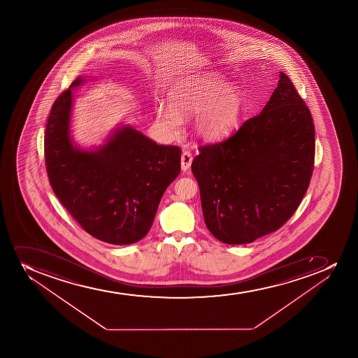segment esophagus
<instances>
[{"instance_id":"esophagus-1","label":"esophagus","mask_w":358,"mask_h":358,"mask_svg":"<svg viewBox=\"0 0 358 358\" xmlns=\"http://www.w3.org/2000/svg\"><path fill=\"white\" fill-rule=\"evenodd\" d=\"M192 162V154L188 150H185V152H182L181 156V168L183 171H187V170L190 168Z\"/></svg>"}]
</instances>
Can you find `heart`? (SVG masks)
I'll use <instances>...</instances> for the list:
<instances>
[{
  "instance_id": "heart-1",
  "label": "heart",
  "mask_w": 358,
  "mask_h": 358,
  "mask_svg": "<svg viewBox=\"0 0 358 358\" xmlns=\"http://www.w3.org/2000/svg\"><path fill=\"white\" fill-rule=\"evenodd\" d=\"M169 106L159 105L156 115L162 124L176 128L180 117H196L199 138L215 141L225 138L237 128L244 115V93L220 76H196L177 82L168 92Z\"/></svg>"
}]
</instances>
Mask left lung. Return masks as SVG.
I'll return each instance as SVG.
<instances>
[{"label":"left lung","mask_w":358,"mask_h":358,"mask_svg":"<svg viewBox=\"0 0 358 358\" xmlns=\"http://www.w3.org/2000/svg\"><path fill=\"white\" fill-rule=\"evenodd\" d=\"M315 159L312 114L280 72L262 113L232 136L199 147L192 163L203 216L224 244H248L278 230L307 192Z\"/></svg>","instance_id":"1"}]
</instances>
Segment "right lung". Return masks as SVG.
Wrapping results in <instances>:
<instances>
[{
	"label": "right lung",
	"instance_id": "right-lung-1",
	"mask_svg": "<svg viewBox=\"0 0 358 358\" xmlns=\"http://www.w3.org/2000/svg\"><path fill=\"white\" fill-rule=\"evenodd\" d=\"M84 83L77 77L51 107L44 136L50 185L87 234L108 244H134L148 234L163 194L181 171V148L157 145L129 124L96 148L75 145L72 90Z\"/></svg>",
	"mask_w": 358,
	"mask_h": 358
}]
</instances>
